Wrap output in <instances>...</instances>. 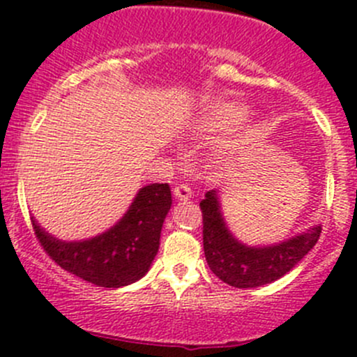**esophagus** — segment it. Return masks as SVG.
<instances>
[{"mask_svg":"<svg viewBox=\"0 0 357 357\" xmlns=\"http://www.w3.org/2000/svg\"><path fill=\"white\" fill-rule=\"evenodd\" d=\"M174 197L178 200H190L192 199V188L188 185H178L174 186Z\"/></svg>","mask_w":357,"mask_h":357,"instance_id":"1","label":"esophagus"}]
</instances>
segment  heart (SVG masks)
Listing matches in <instances>:
<instances>
[{
  "mask_svg": "<svg viewBox=\"0 0 357 357\" xmlns=\"http://www.w3.org/2000/svg\"><path fill=\"white\" fill-rule=\"evenodd\" d=\"M248 117V109L243 103H219L211 107L202 117L200 124L205 131H231Z\"/></svg>",
  "mask_w": 357,
  "mask_h": 357,
  "instance_id": "1",
  "label": "heart"
}]
</instances>
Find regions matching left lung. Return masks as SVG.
<instances>
[{"label":"left lung","instance_id":"8db88e82","mask_svg":"<svg viewBox=\"0 0 357 357\" xmlns=\"http://www.w3.org/2000/svg\"><path fill=\"white\" fill-rule=\"evenodd\" d=\"M200 208L205 261L219 280L236 289H255L285 276L316 245L321 233V226L316 225L280 243L250 247L229 231L215 190L205 193Z\"/></svg>","mask_w":357,"mask_h":357}]
</instances>
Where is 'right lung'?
<instances>
[{
  "instance_id": "add662e5",
  "label": "right lung",
  "mask_w": 357,
  "mask_h": 357,
  "mask_svg": "<svg viewBox=\"0 0 357 357\" xmlns=\"http://www.w3.org/2000/svg\"><path fill=\"white\" fill-rule=\"evenodd\" d=\"M172 197L167 183H152L136 193L128 212L110 229L81 242L55 238L32 218L36 236L62 269L105 289L131 285L149 273Z\"/></svg>"
}]
</instances>
